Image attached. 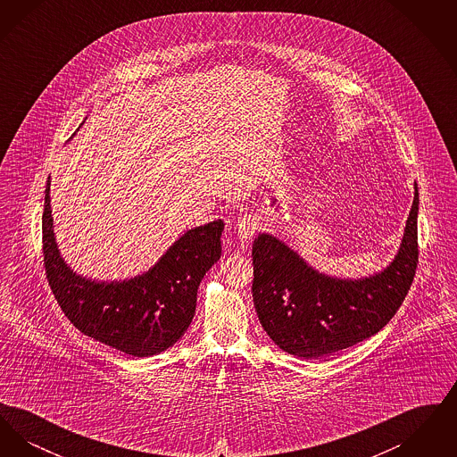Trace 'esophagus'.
I'll list each match as a JSON object with an SVG mask.
<instances>
[{
  "label": "esophagus",
  "instance_id": "esophagus-1",
  "mask_svg": "<svg viewBox=\"0 0 457 457\" xmlns=\"http://www.w3.org/2000/svg\"><path fill=\"white\" fill-rule=\"evenodd\" d=\"M261 219L257 218L255 214H245L243 218L238 219V224H237L238 238L243 241L252 239V237L261 229Z\"/></svg>",
  "mask_w": 457,
  "mask_h": 457
}]
</instances>
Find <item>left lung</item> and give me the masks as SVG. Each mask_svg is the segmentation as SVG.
<instances>
[{
  "mask_svg": "<svg viewBox=\"0 0 457 457\" xmlns=\"http://www.w3.org/2000/svg\"><path fill=\"white\" fill-rule=\"evenodd\" d=\"M418 187L394 261L363 279H339L310 267L283 241H253V304L263 330L279 348L319 358L377 334L404 302L418 263Z\"/></svg>",
  "mask_w": 457,
  "mask_h": 457,
  "instance_id": "1",
  "label": "left lung"
}]
</instances>
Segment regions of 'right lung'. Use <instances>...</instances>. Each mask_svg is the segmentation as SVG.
<instances>
[{"label":"right lung","instance_id":"obj_1","mask_svg":"<svg viewBox=\"0 0 457 457\" xmlns=\"http://www.w3.org/2000/svg\"><path fill=\"white\" fill-rule=\"evenodd\" d=\"M49 178L43 214V255L51 291L68 320L88 337L130 356H153L185 334L195 315L196 291L220 257L218 219L187 231L145 274L97 283L75 274L54 241Z\"/></svg>","mask_w":457,"mask_h":457}]
</instances>
